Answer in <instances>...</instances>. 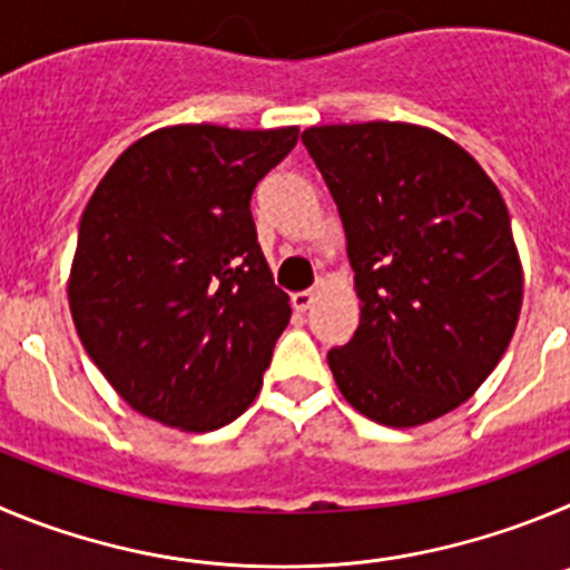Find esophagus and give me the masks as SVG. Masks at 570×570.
I'll return each mask as SVG.
<instances>
[{"mask_svg":"<svg viewBox=\"0 0 570 570\" xmlns=\"http://www.w3.org/2000/svg\"><path fill=\"white\" fill-rule=\"evenodd\" d=\"M321 284H323V278H321ZM315 297H317V289L295 292V295H292V306H295L297 312H309L312 303H315Z\"/></svg>","mask_w":570,"mask_h":570,"instance_id":"1","label":"esophagus"}]
</instances>
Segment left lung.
Segmentation results:
<instances>
[{"instance_id": "left-lung-1", "label": "left lung", "mask_w": 570, "mask_h": 570, "mask_svg": "<svg viewBox=\"0 0 570 570\" xmlns=\"http://www.w3.org/2000/svg\"><path fill=\"white\" fill-rule=\"evenodd\" d=\"M303 146L334 196L363 301L354 337L328 351L340 393L385 428L455 411L501 363L523 301L501 190L422 126H312Z\"/></svg>"}]
</instances>
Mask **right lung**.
<instances>
[{
  "instance_id": "right-lung-1",
  "label": "right lung",
  "mask_w": 570,
  "mask_h": 570,
  "mask_svg": "<svg viewBox=\"0 0 570 570\" xmlns=\"http://www.w3.org/2000/svg\"><path fill=\"white\" fill-rule=\"evenodd\" d=\"M295 142V126H168L126 148L95 188L69 309L92 363L142 416L207 433L258 396L292 309L249 199Z\"/></svg>"
}]
</instances>
